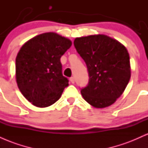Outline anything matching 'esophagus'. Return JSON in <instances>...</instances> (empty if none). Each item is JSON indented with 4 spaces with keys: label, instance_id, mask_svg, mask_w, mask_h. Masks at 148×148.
<instances>
[{
    "label": "esophagus",
    "instance_id": "esophagus-1",
    "mask_svg": "<svg viewBox=\"0 0 148 148\" xmlns=\"http://www.w3.org/2000/svg\"><path fill=\"white\" fill-rule=\"evenodd\" d=\"M69 80H70V81L72 82V84H74V82H75L74 77H71L70 79H69Z\"/></svg>",
    "mask_w": 148,
    "mask_h": 148
}]
</instances>
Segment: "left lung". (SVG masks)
I'll use <instances>...</instances> for the list:
<instances>
[{
    "instance_id": "obj_1",
    "label": "left lung",
    "mask_w": 148,
    "mask_h": 148,
    "mask_svg": "<svg viewBox=\"0 0 148 148\" xmlns=\"http://www.w3.org/2000/svg\"><path fill=\"white\" fill-rule=\"evenodd\" d=\"M74 47L87 65L89 81L81 89L84 99L95 108L113 104L131 76L130 55L118 41L104 35L77 37Z\"/></svg>"
}]
</instances>
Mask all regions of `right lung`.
<instances>
[{
    "label": "right lung",
    "mask_w": 148,
    "mask_h": 148,
    "mask_svg": "<svg viewBox=\"0 0 148 148\" xmlns=\"http://www.w3.org/2000/svg\"><path fill=\"white\" fill-rule=\"evenodd\" d=\"M71 46L69 39L55 33L39 35L22 46L16 58V83L34 106H51L69 86L62 75L60 58Z\"/></svg>",
    "instance_id": "obj_1"
}]
</instances>
